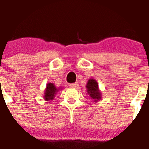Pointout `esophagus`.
<instances>
[{"mask_svg": "<svg viewBox=\"0 0 149 149\" xmlns=\"http://www.w3.org/2000/svg\"><path fill=\"white\" fill-rule=\"evenodd\" d=\"M70 87L71 88H77L79 86V83L78 82H76V83H73V84H70Z\"/></svg>", "mask_w": 149, "mask_h": 149, "instance_id": "1", "label": "esophagus"}]
</instances>
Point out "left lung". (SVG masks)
Wrapping results in <instances>:
<instances>
[{
  "label": "left lung",
  "instance_id": "1",
  "mask_svg": "<svg viewBox=\"0 0 149 149\" xmlns=\"http://www.w3.org/2000/svg\"><path fill=\"white\" fill-rule=\"evenodd\" d=\"M86 89L88 94L94 102H98L102 99L101 91L99 89L98 83L96 80L93 79H89L87 82Z\"/></svg>",
  "mask_w": 149,
  "mask_h": 149
}]
</instances>
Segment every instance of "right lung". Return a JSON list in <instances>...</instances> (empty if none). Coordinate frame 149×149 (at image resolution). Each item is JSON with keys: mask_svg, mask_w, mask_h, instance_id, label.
Segmentation results:
<instances>
[{"mask_svg": "<svg viewBox=\"0 0 149 149\" xmlns=\"http://www.w3.org/2000/svg\"><path fill=\"white\" fill-rule=\"evenodd\" d=\"M60 88H57L54 84L48 83L47 84L46 89L45 91L44 99L46 101H49V100H52L55 98V94H57Z\"/></svg>", "mask_w": 149, "mask_h": 149, "instance_id": "right-lung-1", "label": "right lung"}]
</instances>
